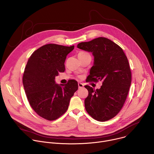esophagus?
I'll use <instances>...</instances> for the list:
<instances>
[{
  "instance_id": "1",
  "label": "esophagus",
  "mask_w": 154,
  "mask_h": 154,
  "mask_svg": "<svg viewBox=\"0 0 154 154\" xmlns=\"http://www.w3.org/2000/svg\"><path fill=\"white\" fill-rule=\"evenodd\" d=\"M78 86H79V88H83V85L82 83H78Z\"/></svg>"
}]
</instances>
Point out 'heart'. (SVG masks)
<instances>
[{
  "label": "heart",
  "instance_id": "obj_1",
  "mask_svg": "<svg viewBox=\"0 0 154 154\" xmlns=\"http://www.w3.org/2000/svg\"><path fill=\"white\" fill-rule=\"evenodd\" d=\"M79 54H81V55H86V54H87V53H86V52H80Z\"/></svg>",
  "mask_w": 154,
  "mask_h": 154
}]
</instances>
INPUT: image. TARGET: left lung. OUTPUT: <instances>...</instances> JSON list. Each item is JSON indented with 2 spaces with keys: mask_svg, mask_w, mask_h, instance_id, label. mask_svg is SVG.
Returning <instances> with one entry per match:
<instances>
[{
  "mask_svg": "<svg viewBox=\"0 0 154 154\" xmlns=\"http://www.w3.org/2000/svg\"><path fill=\"white\" fill-rule=\"evenodd\" d=\"M77 48L92 52L94 58L87 81L102 82L100 88L96 90L85 86L88 91L85 100L86 110L98 121L112 119L122 108L131 85L128 59L121 47L103 37L82 42Z\"/></svg>",
  "mask_w": 154,
  "mask_h": 154,
  "instance_id": "left-lung-1",
  "label": "left lung"
}]
</instances>
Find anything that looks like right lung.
Returning <instances> with one entry per match:
<instances>
[{
  "label": "right lung",
  "mask_w": 154,
  "mask_h": 154,
  "mask_svg": "<svg viewBox=\"0 0 154 154\" xmlns=\"http://www.w3.org/2000/svg\"><path fill=\"white\" fill-rule=\"evenodd\" d=\"M74 46L48 44L30 57L24 70L23 83L29 103L41 117L54 121L68 108L71 98L78 90L74 80L64 85L55 83V77L65 71L64 61Z\"/></svg>",
  "instance_id": "right-lung-1"
}]
</instances>
